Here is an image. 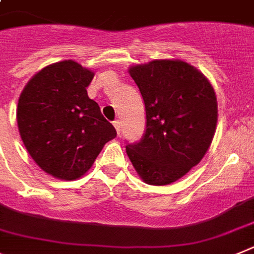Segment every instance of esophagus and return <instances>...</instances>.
Here are the masks:
<instances>
[{
    "label": "esophagus",
    "instance_id": "1",
    "mask_svg": "<svg viewBox=\"0 0 254 254\" xmlns=\"http://www.w3.org/2000/svg\"><path fill=\"white\" fill-rule=\"evenodd\" d=\"M114 127H115V129H116V131H118L119 135H120V133H121V123H120V121H119V120L114 121Z\"/></svg>",
    "mask_w": 254,
    "mask_h": 254
}]
</instances>
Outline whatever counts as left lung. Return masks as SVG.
Returning a JSON list of instances; mask_svg holds the SVG:
<instances>
[{
    "label": "left lung",
    "mask_w": 254,
    "mask_h": 254,
    "mask_svg": "<svg viewBox=\"0 0 254 254\" xmlns=\"http://www.w3.org/2000/svg\"><path fill=\"white\" fill-rule=\"evenodd\" d=\"M145 106L139 143L127 145L134 169L149 185L179 180L198 165L212 143L217 98L208 79L182 60H153L129 67Z\"/></svg>",
    "instance_id": "obj_1"
}]
</instances>
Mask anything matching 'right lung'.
I'll return each mask as SVG.
<instances>
[{
    "instance_id": "obj_1",
    "label": "right lung",
    "mask_w": 254,
    "mask_h": 254,
    "mask_svg": "<svg viewBox=\"0 0 254 254\" xmlns=\"http://www.w3.org/2000/svg\"><path fill=\"white\" fill-rule=\"evenodd\" d=\"M93 76L72 60L55 63L37 72L19 97L21 140L35 164L57 179H79L116 136L98 103L88 97Z\"/></svg>"
}]
</instances>
